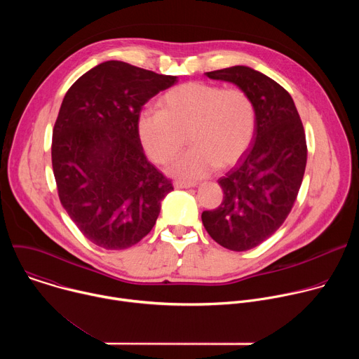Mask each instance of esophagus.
Returning <instances> with one entry per match:
<instances>
[{
  "label": "esophagus",
  "mask_w": 359,
  "mask_h": 359,
  "mask_svg": "<svg viewBox=\"0 0 359 359\" xmlns=\"http://www.w3.org/2000/svg\"><path fill=\"white\" fill-rule=\"evenodd\" d=\"M196 186H197V183H191V182H182V180L175 182L176 189H190V187H196Z\"/></svg>",
  "instance_id": "1"
}]
</instances>
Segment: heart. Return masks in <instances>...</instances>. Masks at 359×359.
I'll list each match as a JSON object with an SVG mask.
<instances>
[{
    "mask_svg": "<svg viewBox=\"0 0 359 359\" xmlns=\"http://www.w3.org/2000/svg\"><path fill=\"white\" fill-rule=\"evenodd\" d=\"M158 104L161 111H144L137 118L140 144L153 162L166 166L179 158L189 136L194 147L173 168L184 179H201L219 166L236 165L257 128L254 102L241 89L186 82L163 93Z\"/></svg>",
    "mask_w": 359,
    "mask_h": 359,
    "instance_id": "1",
    "label": "heart"
}]
</instances>
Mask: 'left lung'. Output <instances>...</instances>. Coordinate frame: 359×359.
<instances>
[{
    "label": "left lung",
    "instance_id": "obj_1",
    "mask_svg": "<svg viewBox=\"0 0 359 359\" xmlns=\"http://www.w3.org/2000/svg\"><path fill=\"white\" fill-rule=\"evenodd\" d=\"M206 75L237 85L257 111L251 147L219 179L222 204L201 213L216 243L245 251L273 236L290 215L306 165L305 133L291 95L267 75L244 65Z\"/></svg>",
    "mask_w": 359,
    "mask_h": 359
}]
</instances>
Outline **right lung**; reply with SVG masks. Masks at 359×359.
<instances>
[{
  "label": "right lung",
  "mask_w": 359,
  "mask_h": 359,
  "mask_svg": "<svg viewBox=\"0 0 359 359\" xmlns=\"http://www.w3.org/2000/svg\"><path fill=\"white\" fill-rule=\"evenodd\" d=\"M122 61L83 74L67 92L53 132V169L64 209L93 244L123 250L156 223L172 183L144 156L137 118L175 85Z\"/></svg>",
  "instance_id": "1"
}]
</instances>
